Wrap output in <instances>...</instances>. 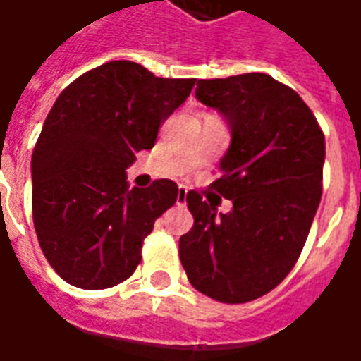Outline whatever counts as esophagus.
Returning <instances> with one entry per match:
<instances>
[{
  "label": "esophagus",
  "mask_w": 361,
  "mask_h": 361,
  "mask_svg": "<svg viewBox=\"0 0 361 361\" xmlns=\"http://www.w3.org/2000/svg\"><path fill=\"white\" fill-rule=\"evenodd\" d=\"M185 199H188V189L180 188V189H178V197H176V203L185 204Z\"/></svg>",
  "instance_id": "obj_1"
}]
</instances>
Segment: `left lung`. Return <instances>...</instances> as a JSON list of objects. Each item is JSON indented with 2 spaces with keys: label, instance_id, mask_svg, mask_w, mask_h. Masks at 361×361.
Instances as JSON below:
<instances>
[{
  "label": "left lung",
  "instance_id": "left-lung-1",
  "mask_svg": "<svg viewBox=\"0 0 361 361\" xmlns=\"http://www.w3.org/2000/svg\"><path fill=\"white\" fill-rule=\"evenodd\" d=\"M199 102L226 119L232 142L212 181L234 209L216 211L189 191L193 228L180 238L191 286L222 303H245L286 279L323 193L325 135L300 94L271 75L197 81Z\"/></svg>",
  "mask_w": 361,
  "mask_h": 361
}]
</instances>
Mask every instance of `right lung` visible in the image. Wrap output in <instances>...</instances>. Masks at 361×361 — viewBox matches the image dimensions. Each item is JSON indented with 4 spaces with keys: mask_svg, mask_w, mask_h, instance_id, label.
I'll return each mask as SVG.
<instances>
[{
    "mask_svg": "<svg viewBox=\"0 0 361 361\" xmlns=\"http://www.w3.org/2000/svg\"><path fill=\"white\" fill-rule=\"evenodd\" d=\"M197 79H162L108 61L61 90L32 152V220L44 257L82 290L127 280L145 238L178 197L172 180L129 188L126 168L154 147L158 127Z\"/></svg>",
    "mask_w": 361,
    "mask_h": 361,
    "instance_id": "1",
    "label": "right lung"
}]
</instances>
